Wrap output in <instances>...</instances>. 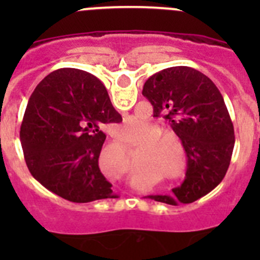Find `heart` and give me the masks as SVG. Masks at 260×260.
I'll use <instances>...</instances> for the list:
<instances>
[{
    "instance_id": "obj_1",
    "label": "heart",
    "mask_w": 260,
    "mask_h": 260,
    "mask_svg": "<svg viewBox=\"0 0 260 260\" xmlns=\"http://www.w3.org/2000/svg\"><path fill=\"white\" fill-rule=\"evenodd\" d=\"M158 127H155V132ZM144 125L138 119H128L114 127V134L122 143H133L143 138ZM144 161L155 162L161 172L174 181H182L189 172V155L182 138L171 130H161L147 142L139 144Z\"/></svg>"
}]
</instances>
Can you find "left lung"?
Wrapping results in <instances>:
<instances>
[{"label":"left lung","mask_w":260,"mask_h":260,"mask_svg":"<svg viewBox=\"0 0 260 260\" xmlns=\"http://www.w3.org/2000/svg\"><path fill=\"white\" fill-rule=\"evenodd\" d=\"M153 107V117L169 119L189 155L187 177L173 195H150L167 204L191 203L219 185L231 164L234 128L219 88L208 77L174 66L147 79L142 91Z\"/></svg>","instance_id":"1"}]
</instances>
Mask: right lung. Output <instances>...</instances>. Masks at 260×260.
I'll return each mask as SVG.
<instances>
[{
    "instance_id": "obj_1",
    "label": "right lung",
    "mask_w": 260,
    "mask_h": 260,
    "mask_svg": "<svg viewBox=\"0 0 260 260\" xmlns=\"http://www.w3.org/2000/svg\"><path fill=\"white\" fill-rule=\"evenodd\" d=\"M122 117L92 74L58 69L41 80L27 104L20 143L29 172L66 201L118 198L99 168L107 123Z\"/></svg>"
}]
</instances>
